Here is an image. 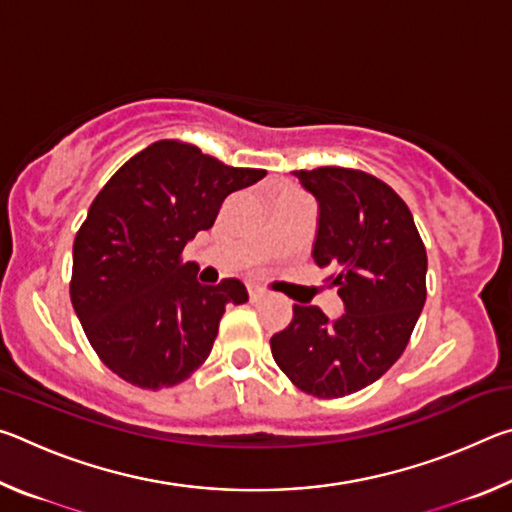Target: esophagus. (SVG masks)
<instances>
[{
	"label": "esophagus",
	"mask_w": 512,
	"mask_h": 512,
	"mask_svg": "<svg viewBox=\"0 0 512 512\" xmlns=\"http://www.w3.org/2000/svg\"><path fill=\"white\" fill-rule=\"evenodd\" d=\"M266 296V291L264 289H259V287H248V298H250V302H259Z\"/></svg>",
	"instance_id": "esophagus-1"
}]
</instances>
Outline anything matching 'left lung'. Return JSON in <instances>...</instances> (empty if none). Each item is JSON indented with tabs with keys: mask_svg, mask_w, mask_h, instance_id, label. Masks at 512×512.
I'll list each match as a JSON object with an SVG mask.
<instances>
[{
	"mask_svg": "<svg viewBox=\"0 0 512 512\" xmlns=\"http://www.w3.org/2000/svg\"><path fill=\"white\" fill-rule=\"evenodd\" d=\"M318 201L314 259L332 266L345 314L293 305L273 334L280 370L309 395L345 397L402 357L427 300V250L411 210L391 187L359 169L293 171Z\"/></svg>",
	"mask_w": 512,
	"mask_h": 512,
	"instance_id": "left-lung-1",
	"label": "left lung"
}]
</instances>
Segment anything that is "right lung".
Returning <instances> with one entry per match:
<instances>
[{"mask_svg": "<svg viewBox=\"0 0 512 512\" xmlns=\"http://www.w3.org/2000/svg\"><path fill=\"white\" fill-rule=\"evenodd\" d=\"M264 169L228 167L194 144L160 140L133 155L94 198L74 239L69 296L106 366L137 388L176 386L210 357L235 277L196 280L183 248L210 230L225 198Z\"/></svg>", "mask_w": 512, "mask_h": 512, "instance_id": "add662e5", "label": "right lung"}]
</instances>
